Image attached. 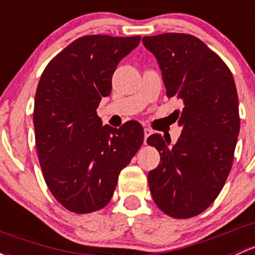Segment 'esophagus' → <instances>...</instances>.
<instances>
[{
	"mask_svg": "<svg viewBox=\"0 0 255 255\" xmlns=\"http://www.w3.org/2000/svg\"><path fill=\"white\" fill-rule=\"evenodd\" d=\"M152 130L150 129V128H144V144H146V139H148V136L151 134Z\"/></svg>",
	"mask_w": 255,
	"mask_h": 255,
	"instance_id": "34e87169",
	"label": "esophagus"
}]
</instances>
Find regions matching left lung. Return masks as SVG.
I'll use <instances>...</instances> for the list:
<instances>
[{
  "instance_id": "left-lung-1",
  "label": "left lung",
  "mask_w": 255,
  "mask_h": 255,
  "mask_svg": "<svg viewBox=\"0 0 255 255\" xmlns=\"http://www.w3.org/2000/svg\"><path fill=\"white\" fill-rule=\"evenodd\" d=\"M157 60L168 98L183 103L176 111L178 140L148 138L160 163L148 175L150 193L167 215L188 219L204 211L221 192L232 167L240 133L238 95L231 71L198 37L166 33L143 37Z\"/></svg>"
}]
</instances>
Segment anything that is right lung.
Listing matches in <instances>:
<instances>
[{
	"label": "right lung",
	"mask_w": 255,
	"mask_h": 255,
	"mask_svg": "<svg viewBox=\"0 0 255 255\" xmlns=\"http://www.w3.org/2000/svg\"><path fill=\"white\" fill-rule=\"evenodd\" d=\"M139 42L140 36H82L42 72L34 103L37 155L50 192L69 211L107 205L120 172L143 144L138 122L117 129L103 126L96 114L111 94L117 64Z\"/></svg>",
	"instance_id": "obj_1"
}]
</instances>
